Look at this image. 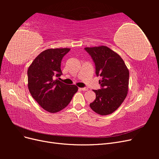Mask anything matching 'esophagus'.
Here are the masks:
<instances>
[{
    "label": "esophagus",
    "instance_id": "obj_1",
    "mask_svg": "<svg viewBox=\"0 0 159 159\" xmlns=\"http://www.w3.org/2000/svg\"><path fill=\"white\" fill-rule=\"evenodd\" d=\"M80 89H81L82 91H88V88H80Z\"/></svg>",
    "mask_w": 159,
    "mask_h": 159
}]
</instances>
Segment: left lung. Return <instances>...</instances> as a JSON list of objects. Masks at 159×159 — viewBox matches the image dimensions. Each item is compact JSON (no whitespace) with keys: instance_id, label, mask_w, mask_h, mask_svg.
Segmentation results:
<instances>
[{"instance_id":"8db88e82","label":"left lung","mask_w":159,"mask_h":159,"mask_svg":"<svg viewBox=\"0 0 159 159\" xmlns=\"http://www.w3.org/2000/svg\"><path fill=\"white\" fill-rule=\"evenodd\" d=\"M95 65V74L102 77V89L93 90L96 98L89 106L101 115L113 113L124 102L129 89V71L117 53L105 46L85 48Z\"/></svg>"}]
</instances>
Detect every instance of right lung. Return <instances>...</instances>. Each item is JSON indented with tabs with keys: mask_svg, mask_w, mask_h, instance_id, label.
Wrapping results in <instances>:
<instances>
[{
	"mask_svg": "<svg viewBox=\"0 0 159 159\" xmlns=\"http://www.w3.org/2000/svg\"><path fill=\"white\" fill-rule=\"evenodd\" d=\"M70 48L42 52L28 69V87L32 98L44 110L54 113L68 106L78 88L56 79L61 74V61Z\"/></svg>",
	"mask_w": 159,
	"mask_h": 159,
	"instance_id": "right-lung-1",
	"label": "right lung"
}]
</instances>
